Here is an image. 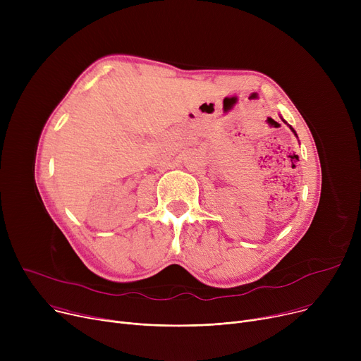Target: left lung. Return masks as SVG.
I'll return each mask as SVG.
<instances>
[{"label": "left lung", "mask_w": 361, "mask_h": 361, "mask_svg": "<svg viewBox=\"0 0 361 361\" xmlns=\"http://www.w3.org/2000/svg\"><path fill=\"white\" fill-rule=\"evenodd\" d=\"M283 123H286V121H283ZM290 128H291V130H293V133H294V135H295V131H294V128H293V127H291V126H290ZM295 136H297V135H295Z\"/></svg>", "instance_id": "obj_1"}]
</instances>
